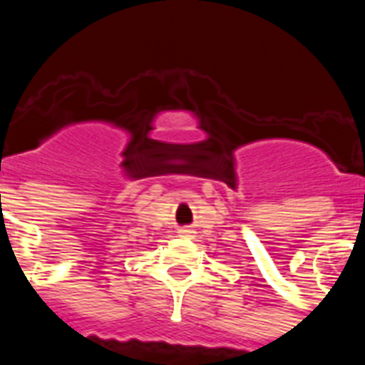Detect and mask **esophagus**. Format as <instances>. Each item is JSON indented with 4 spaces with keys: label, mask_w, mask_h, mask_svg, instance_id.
Returning <instances> with one entry per match:
<instances>
[{
    "label": "esophagus",
    "mask_w": 365,
    "mask_h": 365,
    "mask_svg": "<svg viewBox=\"0 0 365 365\" xmlns=\"http://www.w3.org/2000/svg\"><path fill=\"white\" fill-rule=\"evenodd\" d=\"M177 234H179L180 237H190V235L193 234V230H192V227H182L177 230Z\"/></svg>",
    "instance_id": "1"
}]
</instances>
